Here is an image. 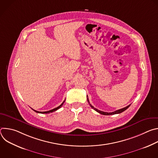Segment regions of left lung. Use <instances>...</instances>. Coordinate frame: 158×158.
<instances>
[{
	"label": "left lung",
	"instance_id": "8db88e82",
	"mask_svg": "<svg viewBox=\"0 0 158 158\" xmlns=\"http://www.w3.org/2000/svg\"><path fill=\"white\" fill-rule=\"evenodd\" d=\"M87 101H88V102H89V105L91 106V107L93 109H94L96 111H97L98 112H99V113H100V114H102V115H112V114H119V113H121V112H123V111H124L125 110H126L129 106H130V105H128L127 106H126V107H124V108H122V109H118V110H116V111H114V112H104V111H101V110H98V109H97L96 108H95L94 107H93L91 104H90V102H89V99H88V96H87Z\"/></svg>",
	"mask_w": 158,
	"mask_h": 158
}]
</instances>
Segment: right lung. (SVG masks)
I'll use <instances>...</instances> for the list:
<instances>
[{"instance_id": "1", "label": "right lung", "mask_w": 158, "mask_h": 158, "mask_svg": "<svg viewBox=\"0 0 158 158\" xmlns=\"http://www.w3.org/2000/svg\"><path fill=\"white\" fill-rule=\"evenodd\" d=\"M64 102H65V100H64V101H63V102L59 106H58V107H56V108H54V109H51V110H48V111H44V112H40V111H37V110H34V109H33V110H34L35 112H37V113H40V114H49V113H50V112H54V111H56V110H57V109H59V108H60L62 106V105H63V104L64 103Z\"/></svg>"}]
</instances>
